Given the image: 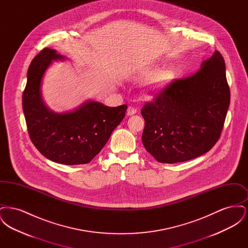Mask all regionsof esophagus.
Here are the masks:
<instances>
[{
	"mask_svg": "<svg viewBox=\"0 0 248 248\" xmlns=\"http://www.w3.org/2000/svg\"><path fill=\"white\" fill-rule=\"evenodd\" d=\"M136 112H137V108H134L133 106L128 107V108H127V115H133Z\"/></svg>",
	"mask_w": 248,
	"mask_h": 248,
	"instance_id": "obj_1",
	"label": "esophagus"
}]
</instances>
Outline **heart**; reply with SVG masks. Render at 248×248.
I'll return each instance as SVG.
<instances>
[{"instance_id":"obj_1","label":"heart","mask_w":248,"mask_h":248,"mask_svg":"<svg viewBox=\"0 0 248 248\" xmlns=\"http://www.w3.org/2000/svg\"><path fill=\"white\" fill-rule=\"evenodd\" d=\"M151 76H155L154 80L152 81V87L154 89H160L165 87L168 83L171 82L173 75L169 71H163L160 73V70L156 69L154 71H150L146 74V77H151Z\"/></svg>"}]
</instances>
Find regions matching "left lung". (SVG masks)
Returning <instances> with one entry per match:
<instances>
[{
  "label": "left lung",
  "mask_w": 248,
  "mask_h": 248,
  "mask_svg": "<svg viewBox=\"0 0 248 248\" xmlns=\"http://www.w3.org/2000/svg\"><path fill=\"white\" fill-rule=\"evenodd\" d=\"M230 100L224 59L216 51L199 71L175 79L142 107L146 151L165 164L209 152L220 138Z\"/></svg>",
  "instance_id": "obj_1"
}]
</instances>
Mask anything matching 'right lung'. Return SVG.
Listing matches in <instances>:
<instances>
[{
    "label": "right lung",
    "instance_id": "right-lung-1",
    "mask_svg": "<svg viewBox=\"0 0 248 248\" xmlns=\"http://www.w3.org/2000/svg\"><path fill=\"white\" fill-rule=\"evenodd\" d=\"M63 59L55 50L44 48L31 61L22 94L27 129L36 149L49 160L62 165L88 164L124 118L127 105L88 101L71 112L48 109L41 96V82L52 60Z\"/></svg>",
    "mask_w": 248,
    "mask_h": 248
}]
</instances>
